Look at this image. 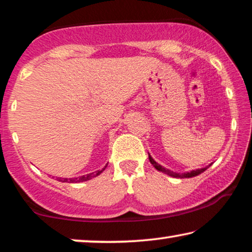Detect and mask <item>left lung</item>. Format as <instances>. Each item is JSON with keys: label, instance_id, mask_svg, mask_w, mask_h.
Masks as SVG:
<instances>
[{"label": "left lung", "instance_id": "left-lung-1", "mask_svg": "<svg viewBox=\"0 0 252 252\" xmlns=\"http://www.w3.org/2000/svg\"><path fill=\"white\" fill-rule=\"evenodd\" d=\"M149 160H150V162L153 165V167L157 170L161 171V173H165L167 175H169V176L171 177H176V178H189V177H194V176H198V175H200L201 173H203L207 168H209V167L211 166V163L209 166L205 167V168H200V169H195V170H191V171H187V173H175V171H171L169 169L165 168V167H162L161 165H159L158 162L156 161L155 159L152 158V157L149 155Z\"/></svg>", "mask_w": 252, "mask_h": 252}]
</instances>
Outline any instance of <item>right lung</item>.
Masks as SVG:
<instances>
[{
    "label": "right lung",
    "mask_w": 252,
    "mask_h": 252,
    "mask_svg": "<svg viewBox=\"0 0 252 252\" xmlns=\"http://www.w3.org/2000/svg\"><path fill=\"white\" fill-rule=\"evenodd\" d=\"M105 167H107V166H105ZM105 167H104V168H102L101 170L94 171V173H90V174L83 175V176H81V177H75V178H61V177H58L57 181L63 182V183H81V182H86V181L92 180L93 177L99 176V175L102 173V171L105 169Z\"/></svg>",
    "instance_id": "right-lung-1"
}]
</instances>
